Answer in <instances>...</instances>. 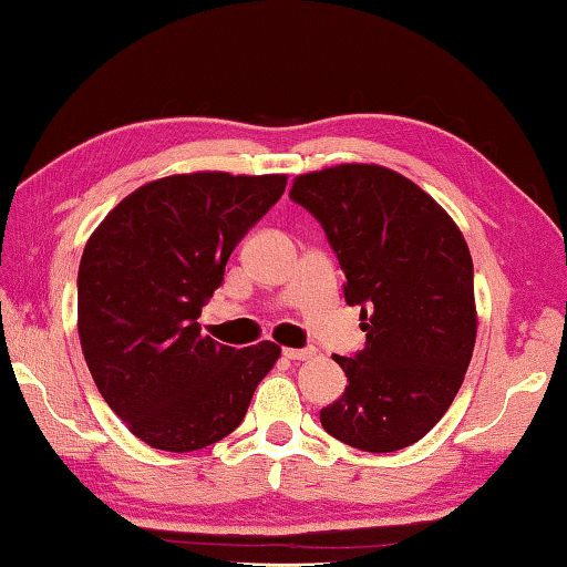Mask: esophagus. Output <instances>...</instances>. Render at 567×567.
<instances>
[{
	"label": "esophagus",
	"mask_w": 567,
	"mask_h": 567,
	"mask_svg": "<svg viewBox=\"0 0 567 567\" xmlns=\"http://www.w3.org/2000/svg\"><path fill=\"white\" fill-rule=\"evenodd\" d=\"M287 359H295V362H305V359L315 357V349H282Z\"/></svg>",
	"instance_id": "obj_1"
}]
</instances>
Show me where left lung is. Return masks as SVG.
Here are the masks:
<instances>
[{
    "label": "left lung",
    "mask_w": 567,
    "mask_h": 567,
    "mask_svg": "<svg viewBox=\"0 0 567 567\" xmlns=\"http://www.w3.org/2000/svg\"><path fill=\"white\" fill-rule=\"evenodd\" d=\"M290 198L324 228L367 332L362 352L334 357L349 386L319 421L372 454L416 444L449 411L476 344L473 260L458 225L416 183L374 163L305 173Z\"/></svg>",
    "instance_id": "obj_1"
}]
</instances>
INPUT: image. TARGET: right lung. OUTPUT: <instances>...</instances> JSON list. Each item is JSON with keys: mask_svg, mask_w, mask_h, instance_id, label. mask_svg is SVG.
<instances>
[{"mask_svg": "<svg viewBox=\"0 0 567 567\" xmlns=\"http://www.w3.org/2000/svg\"><path fill=\"white\" fill-rule=\"evenodd\" d=\"M287 176L181 173L113 208L79 265V339L89 372L148 446L198 451L240 426L280 347L235 349L200 334L203 305Z\"/></svg>", "mask_w": 567, "mask_h": 567, "instance_id": "right-lung-1", "label": "right lung"}]
</instances>
